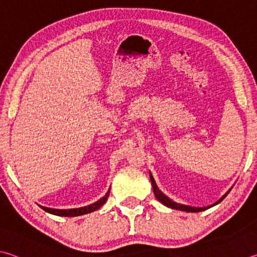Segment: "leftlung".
<instances>
[{"label": "left lung", "mask_w": 257, "mask_h": 257, "mask_svg": "<svg viewBox=\"0 0 257 257\" xmlns=\"http://www.w3.org/2000/svg\"><path fill=\"white\" fill-rule=\"evenodd\" d=\"M151 181H152V185H153V190H154V193H155V197L156 199L160 201L161 203L164 204V206L169 207V208H172V209H176V210H182V211H186V212H199V211H203V210L208 209L207 208H194V207H189V206H183V204H180V203H176L174 201H172V200H170L169 198L166 197L165 194H163L160 190H158L157 185L155 183V180L153 179V176L151 174ZM225 198V195L219 200V201L217 203H219L221 201V200ZM210 208V207H209Z\"/></svg>", "instance_id": "1"}]
</instances>
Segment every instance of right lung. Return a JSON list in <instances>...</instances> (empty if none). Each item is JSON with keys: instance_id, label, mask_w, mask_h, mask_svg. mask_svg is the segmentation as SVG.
I'll use <instances>...</instances> for the list:
<instances>
[{"instance_id": "obj_1", "label": "right lung", "mask_w": 257, "mask_h": 257, "mask_svg": "<svg viewBox=\"0 0 257 257\" xmlns=\"http://www.w3.org/2000/svg\"><path fill=\"white\" fill-rule=\"evenodd\" d=\"M110 190L106 192L103 198H101L100 200H97L95 203L90 204V206L83 207V208H77V209H66V210H59V209H51V208H46V207H41V209H44L45 211H47L49 213L56 214V216H63V217H76V216H82V214L85 213H90L92 211H95V210L100 209L103 204L106 202V199L109 197Z\"/></svg>"}]
</instances>
